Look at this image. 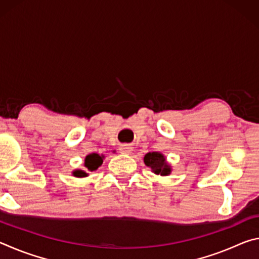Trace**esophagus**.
Segmentation results:
<instances>
[{
    "mask_svg": "<svg viewBox=\"0 0 259 259\" xmlns=\"http://www.w3.org/2000/svg\"><path fill=\"white\" fill-rule=\"evenodd\" d=\"M120 152L122 153V154H130L131 152H133V146L131 145H126V144H124V145H121L120 146Z\"/></svg>",
    "mask_w": 259,
    "mask_h": 259,
    "instance_id": "34e87169",
    "label": "esophagus"
}]
</instances>
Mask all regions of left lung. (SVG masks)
<instances>
[{
    "mask_svg": "<svg viewBox=\"0 0 259 259\" xmlns=\"http://www.w3.org/2000/svg\"><path fill=\"white\" fill-rule=\"evenodd\" d=\"M144 163L148 168L152 169V171L160 175V176H168L171 174V166L168 164L164 155L160 152H150L144 156Z\"/></svg>",
    "mask_w": 259,
    "mask_h": 259,
    "instance_id": "1",
    "label": "left lung"
}]
</instances>
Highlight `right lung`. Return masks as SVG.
<instances>
[{"label":"right lung","instance_id":"right-lung-1","mask_svg":"<svg viewBox=\"0 0 259 259\" xmlns=\"http://www.w3.org/2000/svg\"><path fill=\"white\" fill-rule=\"evenodd\" d=\"M103 160H104V155H99L97 153H91V154L87 155L84 159V166L87 168L88 171H95L97 170L100 165L103 164ZM73 175L75 177L82 178V177H87L88 174L84 170H74Z\"/></svg>","mask_w":259,"mask_h":259}]
</instances>
